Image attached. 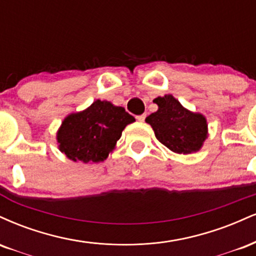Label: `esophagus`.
<instances>
[{
	"mask_svg": "<svg viewBox=\"0 0 256 256\" xmlns=\"http://www.w3.org/2000/svg\"><path fill=\"white\" fill-rule=\"evenodd\" d=\"M145 118H146L145 114H142V115L136 116V120H138V121H139V122H144V121H145Z\"/></svg>",
	"mask_w": 256,
	"mask_h": 256,
	"instance_id": "34e87169",
	"label": "esophagus"
}]
</instances>
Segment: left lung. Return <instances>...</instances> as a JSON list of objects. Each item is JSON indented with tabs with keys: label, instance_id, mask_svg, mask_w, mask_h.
Masks as SVG:
<instances>
[{
	"label": "left lung",
	"instance_id": "8db88e82",
	"mask_svg": "<svg viewBox=\"0 0 256 256\" xmlns=\"http://www.w3.org/2000/svg\"><path fill=\"white\" fill-rule=\"evenodd\" d=\"M158 110L146 117L156 138L170 151L189 154L200 151L208 136L206 117L186 109L172 94L153 99Z\"/></svg>",
	"mask_w": 256,
	"mask_h": 256
}]
</instances>
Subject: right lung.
<instances>
[{
	"mask_svg": "<svg viewBox=\"0 0 256 256\" xmlns=\"http://www.w3.org/2000/svg\"><path fill=\"white\" fill-rule=\"evenodd\" d=\"M134 121L124 108L97 99L87 109L66 116L56 134L58 150L73 162H104L123 129Z\"/></svg>",
	"mask_w": 256,
	"mask_h": 256,
	"instance_id": "add662e5",
	"label": "right lung"
}]
</instances>
